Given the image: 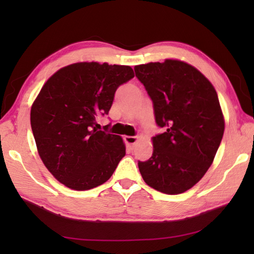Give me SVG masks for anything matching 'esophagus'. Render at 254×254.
I'll use <instances>...</instances> for the list:
<instances>
[{
    "mask_svg": "<svg viewBox=\"0 0 254 254\" xmlns=\"http://www.w3.org/2000/svg\"><path fill=\"white\" fill-rule=\"evenodd\" d=\"M124 141H126V143L127 144L128 148H132L137 141V137L136 136H124Z\"/></svg>",
    "mask_w": 254,
    "mask_h": 254,
    "instance_id": "obj_1",
    "label": "esophagus"
}]
</instances>
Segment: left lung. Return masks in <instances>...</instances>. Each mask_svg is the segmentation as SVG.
<instances>
[{"mask_svg": "<svg viewBox=\"0 0 254 254\" xmlns=\"http://www.w3.org/2000/svg\"><path fill=\"white\" fill-rule=\"evenodd\" d=\"M163 133L152 137L153 153L137 161L145 184L177 195L203 178L224 133V118L210 81L188 64L167 59L134 67Z\"/></svg>", "mask_w": 254, "mask_h": 254, "instance_id": "1", "label": "left lung"}]
</instances>
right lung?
Masks as SVG:
<instances>
[{
    "label": "right lung",
    "instance_id": "obj_1",
    "mask_svg": "<svg viewBox=\"0 0 254 254\" xmlns=\"http://www.w3.org/2000/svg\"><path fill=\"white\" fill-rule=\"evenodd\" d=\"M134 77L130 66L77 63L46 81L31 107L38 152L54 177L74 190L111 178L126 156L121 136L97 130L119 86Z\"/></svg>",
    "mask_w": 254,
    "mask_h": 254
}]
</instances>
